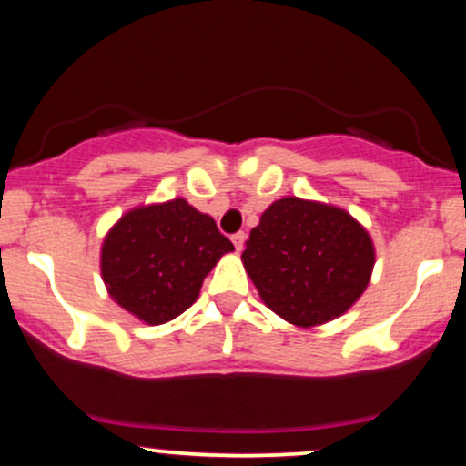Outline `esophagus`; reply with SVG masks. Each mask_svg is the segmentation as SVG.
<instances>
[{
  "instance_id": "esophagus-1",
  "label": "esophagus",
  "mask_w": 466,
  "mask_h": 466,
  "mask_svg": "<svg viewBox=\"0 0 466 466\" xmlns=\"http://www.w3.org/2000/svg\"><path fill=\"white\" fill-rule=\"evenodd\" d=\"M245 240H248V234H245V232H237V234H232V243H234V248H237L238 251L243 249Z\"/></svg>"
}]
</instances>
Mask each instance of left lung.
Here are the masks:
<instances>
[{
	"label": "left lung",
	"instance_id": "8db88e82",
	"mask_svg": "<svg viewBox=\"0 0 466 466\" xmlns=\"http://www.w3.org/2000/svg\"><path fill=\"white\" fill-rule=\"evenodd\" d=\"M243 265L271 311L291 324L315 326L361 296L374 248L349 212L285 197L251 229Z\"/></svg>",
	"mask_w": 466,
	"mask_h": 466
}]
</instances>
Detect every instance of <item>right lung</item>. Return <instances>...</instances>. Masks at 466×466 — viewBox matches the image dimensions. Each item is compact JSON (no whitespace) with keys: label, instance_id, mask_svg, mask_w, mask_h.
<instances>
[{"label":"right lung","instance_id":"obj_1","mask_svg":"<svg viewBox=\"0 0 466 466\" xmlns=\"http://www.w3.org/2000/svg\"><path fill=\"white\" fill-rule=\"evenodd\" d=\"M232 249L215 218L184 199L136 208L106 234L103 280L122 309L164 324L197 300L203 278Z\"/></svg>","mask_w":466,"mask_h":466}]
</instances>
